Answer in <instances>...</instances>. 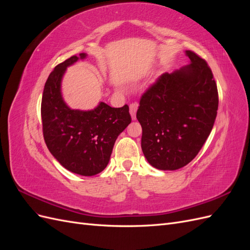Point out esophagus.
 Wrapping results in <instances>:
<instances>
[{
    "mask_svg": "<svg viewBox=\"0 0 250 250\" xmlns=\"http://www.w3.org/2000/svg\"><path fill=\"white\" fill-rule=\"evenodd\" d=\"M137 110H138V103H131L129 106V112L132 120H135V118H137Z\"/></svg>",
    "mask_w": 250,
    "mask_h": 250,
    "instance_id": "obj_1",
    "label": "esophagus"
}]
</instances>
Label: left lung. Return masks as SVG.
I'll use <instances>...</instances> for the list:
<instances>
[{"label":"left lung","instance_id":"obj_1","mask_svg":"<svg viewBox=\"0 0 250 250\" xmlns=\"http://www.w3.org/2000/svg\"><path fill=\"white\" fill-rule=\"evenodd\" d=\"M188 64L165 73L142 96L137 118L142 150L152 167L173 171L198 154L213 129L218 90L208 63L186 51Z\"/></svg>","mask_w":250,"mask_h":250}]
</instances>
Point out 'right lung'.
Segmentation results:
<instances>
[{
    "instance_id": "1",
    "label": "right lung",
    "mask_w": 250,
    "mask_h": 250,
    "mask_svg": "<svg viewBox=\"0 0 250 250\" xmlns=\"http://www.w3.org/2000/svg\"><path fill=\"white\" fill-rule=\"evenodd\" d=\"M86 53L72 56L49 75L42 99L43 139L63 168L82 176L102 172L109 163L113 145L130 124L129 107L113 108L104 102L93 109H73L62 97V82L66 69Z\"/></svg>"
}]
</instances>
